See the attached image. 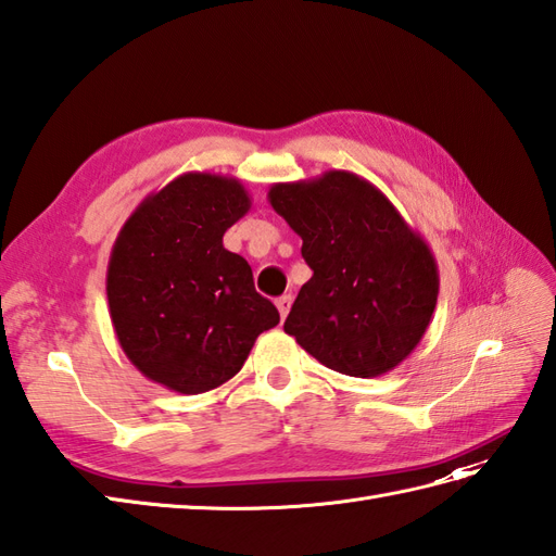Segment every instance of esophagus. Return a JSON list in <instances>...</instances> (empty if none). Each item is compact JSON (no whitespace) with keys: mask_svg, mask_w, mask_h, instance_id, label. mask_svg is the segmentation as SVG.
<instances>
[{"mask_svg":"<svg viewBox=\"0 0 556 556\" xmlns=\"http://www.w3.org/2000/svg\"><path fill=\"white\" fill-rule=\"evenodd\" d=\"M291 303H293V298H291V295H281V298H277V309H279L281 319H287L289 309H291Z\"/></svg>","mask_w":556,"mask_h":556,"instance_id":"obj_1","label":"esophagus"}]
</instances>
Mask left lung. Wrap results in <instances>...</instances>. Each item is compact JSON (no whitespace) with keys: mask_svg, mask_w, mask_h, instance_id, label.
Segmentation results:
<instances>
[{"mask_svg":"<svg viewBox=\"0 0 556 556\" xmlns=\"http://www.w3.org/2000/svg\"><path fill=\"white\" fill-rule=\"evenodd\" d=\"M267 199L303 239L312 269L283 331L338 374L376 378L400 366L439 295L437 261L420 232L352 170L275 182Z\"/></svg>","mask_w":556,"mask_h":556,"instance_id":"obj_1","label":"left lung"}]
</instances>
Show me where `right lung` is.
<instances>
[{
  "label": "right lung",
  "mask_w": 556,
  "mask_h": 556,
  "mask_svg": "<svg viewBox=\"0 0 556 556\" xmlns=\"http://www.w3.org/2000/svg\"><path fill=\"white\" fill-rule=\"evenodd\" d=\"M251 208L241 180L190 170L136 206L108 263L119 345L152 382L202 394L237 376L277 307L223 235Z\"/></svg>",
  "instance_id": "add662e5"
}]
</instances>
